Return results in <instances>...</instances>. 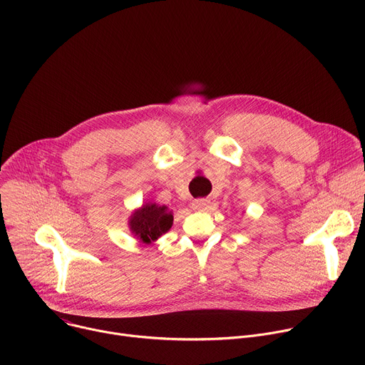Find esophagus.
Returning a JSON list of instances; mask_svg holds the SVG:
<instances>
[{"label":"esophagus","mask_w":365,"mask_h":365,"mask_svg":"<svg viewBox=\"0 0 365 365\" xmlns=\"http://www.w3.org/2000/svg\"><path fill=\"white\" fill-rule=\"evenodd\" d=\"M207 205H210V200L205 199V197H199V199L193 200L192 207H193L195 211H203V210H206Z\"/></svg>","instance_id":"1"}]
</instances>
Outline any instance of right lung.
Masks as SVG:
<instances>
[{
	"mask_svg": "<svg viewBox=\"0 0 365 365\" xmlns=\"http://www.w3.org/2000/svg\"><path fill=\"white\" fill-rule=\"evenodd\" d=\"M173 215L166 206L155 203L144 205L140 211L134 212L130 227L131 231L145 244L158 240L162 234L170 230Z\"/></svg>",
	"mask_w": 365,
	"mask_h": 365,
	"instance_id": "add662e5",
	"label": "right lung"
}]
</instances>
